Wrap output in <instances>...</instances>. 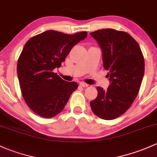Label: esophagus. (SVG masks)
<instances>
[{
    "label": "esophagus",
    "mask_w": 157,
    "mask_h": 157,
    "mask_svg": "<svg viewBox=\"0 0 157 157\" xmlns=\"http://www.w3.org/2000/svg\"><path fill=\"white\" fill-rule=\"evenodd\" d=\"M79 85H80V86H82V87H83V88H86V87L88 86V84L85 83V82H81V83L79 84Z\"/></svg>",
    "instance_id": "1"
}]
</instances>
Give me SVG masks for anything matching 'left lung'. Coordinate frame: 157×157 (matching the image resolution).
I'll return each mask as SVG.
<instances>
[{"label": "left lung", "mask_w": 157, "mask_h": 157, "mask_svg": "<svg viewBox=\"0 0 157 157\" xmlns=\"http://www.w3.org/2000/svg\"><path fill=\"white\" fill-rule=\"evenodd\" d=\"M103 52V67L109 71L110 85L98 87V97L90 101L92 111L105 120H112L128 109L138 95L144 74V59L140 46L122 31L103 29L90 33Z\"/></svg>", "instance_id": "1"}]
</instances>
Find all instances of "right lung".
Instances as JSON below:
<instances>
[{"mask_svg": "<svg viewBox=\"0 0 157 157\" xmlns=\"http://www.w3.org/2000/svg\"><path fill=\"white\" fill-rule=\"evenodd\" d=\"M87 34L48 30L25 43L17 62L19 86L26 104L38 116L49 119L59 114L78 88L76 82L63 80L54 70Z\"/></svg>", "mask_w": 157, "mask_h": 157, "instance_id": "1", "label": "right lung"}]
</instances>
